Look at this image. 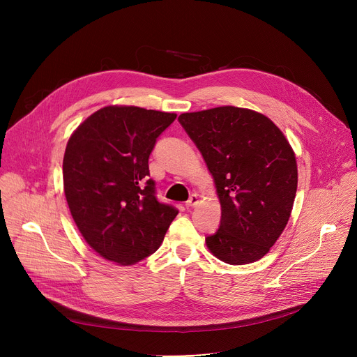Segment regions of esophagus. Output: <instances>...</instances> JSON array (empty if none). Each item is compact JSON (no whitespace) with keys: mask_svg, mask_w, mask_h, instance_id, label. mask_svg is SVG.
<instances>
[{"mask_svg":"<svg viewBox=\"0 0 357 357\" xmlns=\"http://www.w3.org/2000/svg\"><path fill=\"white\" fill-rule=\"evenodd\" d=\"M199 203V196L196 195V193H193V195H190V197H189V200L186 202V206L188 208H195L196 205Z\"/></svg>","mask_w":357,"mask_h":357,"instance_id":"1","label":"esophagus"}]
</instances>
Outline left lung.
Masks as SVG:
<instances>
[{
  "label": "left lung",
  "mask_w": 357,
  "mask_h": 357,
  "mask_svg": "<svg viewBox=\"0 0 357 357\" xmlns=\"http://www.w3.org/2000/svg\"><path fill=\"white\" fill-rule=\"evenodd\" d=\"M178 120L202 152L220 202V227L206 237L209 251L231 266L263 259L289 220L298 185L284 132L267 116L234 106Z\"/></svg>",
  "instance_id": "obj_1"
}]
</instances>
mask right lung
Here are the masks:
<instances>
[{
    "label": "right lung",
    "instance_id": "obj_1",
    "mask_svg": "<svg viewBox=\"0 0 357 357\" xmlns=\"http://www.w3.org/2000/svg\"><path fill=\"white\" fill-rule=\"evenodd\" d=\"M175 113L106 106L70 135L63 157V190L70 215L98 254L132 266L161 245L178 211L162 205L148 179V158Z\"/></svg>",
    "mask_w": 357,
    "mask_h": 357
}]
</instances>
